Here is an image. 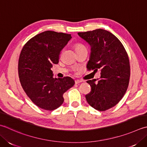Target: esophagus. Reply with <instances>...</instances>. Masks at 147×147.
<instances>
[{"label":"esophagus","mask_w":147,"mask_h":147,"mask_svg":"<svg viewBox=\"0 0 147 147\" xmlns=\"http://www.w3.org/2000/svg\"><path fill=\"white\" fill-rule=\"evenodd\" d=\"M81 82H82V80H75L76 84H78V83H80Z\"/></svg>","instance_id":"1"}]
</instances>
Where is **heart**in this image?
<instances>
[{"mask_svg":"<svg viewBox=\"0 0 147 147\" xmlns=\"http://www.w3.org/2000/svg\"><path fill=\"white\" fill-rule=\"evenodd\" d=\"M82 47H84V46L82 45V44H79V43H78V44L75 45V49L76 50H78V49H79L80 48H82Z\"/></svg>","mask_w":147,"mask_h":147,"instance_id":"b5f03b06","label":"heart"}]
</instances>
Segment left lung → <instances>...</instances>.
I'll list each match as a JSON object with an SVG mask.
<instances>
[{
  "label": "left lung",
  "instance_id": "left-lung-1",
  "mask_svg": "<svg viewBox=\"0 0 147 147\" xmlns=\"http://www.w3.org/2000/svg\"><path fill=\"white\" fill-rule=\"evenodd\" d=\"M78 34L91 47L88 71L101 70L97 82L96 79L87 81L91 91L85 96L86 99L96 110L106 111L118 104L127 89L130 78L127 53L120 40L106 30L99 28Z\"/></svg>",
  "mask_w": 147,
  "mask_h": 147
}]
</instances>
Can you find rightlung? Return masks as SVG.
I'll return each instance as SVG.
<instances>
[{
  "mask_svg": "<svg viewBox=\"0 0 147 147\" xmlns=\"http://www.w3.org/2000/svg\"><path fill=\"white\" fill-rule=\"evenodd\" d=\"M71 37V34L45 31L28 40L20 53V83L32 101L43 110L52 111L61 106L63 95L74 85L71 77L53 78L51 70Z\"/></svg>",
  "mask_w": 147,
  "mask_h": 147,
  "instance_id": "add662e5",
  "label": "right lung"
}]
</instances>
